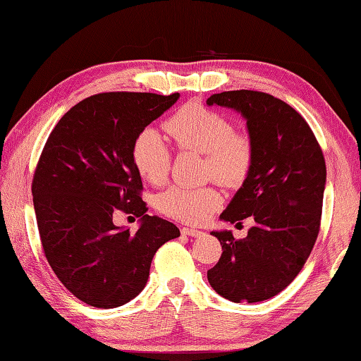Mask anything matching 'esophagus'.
I'll return each instance as SVG.
<instances>
[{
  "label": "esophagus",
  "mask_w": 361,
  "mask_h": 361,
  "mask_svg": "<svg viewBox=\"0 0 361 361\" xmlns=\"http://www.w3.org/2000/svg\"><path fill=\"white\" fill-rule=\"evenodd\" d=\"M181 233L189 235V237H200V235H203L202 231H197V228H191V227H183Z\"/></svg>",
  "instance_id": "obj_1"
}]
</instances>
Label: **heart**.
<instances>
[{"label": "heart", "instance_id": "b5f03b06", "mask_svg": "<svg viewBox=\"0 0 361 361\" xmlns=\"http://www.w3.org/2000/svg\"><path fill=\"white\" fill-rule=\"evenodd\" d=\"M166 133L181 149L205 154V172L222 185L235 186L245 180L252 162V140L233 130L227 116L199 102H189L164 123ZM133 162L143 180L162 185L170 170V153L162 135L153 128L137 134ZM221 205V195L213 186H172L156 197L158 212L169 218L200 224Z\"/></svg>", "mask_w": 361, "mask_h": 361}]
</instances>
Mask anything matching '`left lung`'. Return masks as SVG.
<instances>
[{
  "label": "left lung",
  "mask_w": 361,
  "mask_h": 361,
  "mask_svg": "<svg viewBox=\"0 0 361 361\" xmlns=\"http://www.w3.org/2000/svg\"><path fill=\"white\" fill-rule=\"evenodd\" d=\"M208 106L237 110L252 140V162L221 219L251 218L247 237L212 232L222 254L209 268L208 283L233 303L264 301L297 278L316 243L326 180L324 153L297 110L271 94L251 90L224 91Z\"/></svg>",
  "instance_id": "1"
}]
</instances>
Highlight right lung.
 Returning a JSON list of instances; mask_svg holds the SVG:
<instances>
[{"label":"right lung","mask_w":361,"mask_h":361,"mask_svg":"<svg viewBox=\"0 0 361 361\" xmlns=\"http://www.w3.org/2000/svg\"><path fill=\"white\" fill-rule=\"evenodd\" d=\"M154 93H99L63 115L32 176L39 235L51 270L94 307H118L145 287L152 260L178 227L147 214L133 162L137 134L178 99ZM116 211L141 218L135 234L113 224Z\"/></svg>","instance_id":"right-lung-1"}]
</instances>
